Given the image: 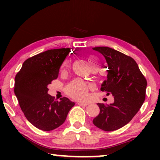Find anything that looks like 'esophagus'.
Returning a JSON list of instances; mask_svg holds the SVG:
<instances>
[{"mask_svg":"<svg viewBox=\"0 0 160 160\" xmlns=\"http://www.w3.org/2000/svg\"><path fill=\"white\" fill-rule=\"evenodd\" d=\"M78 105H79V106H87V103H84V102H78Z\"/></svg>","mask_w":160,"mask_h":160,"instance_id":"1","label":"esophagus"}]
</instances>
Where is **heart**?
<instances>
[{
    "instance_id": "1",
    "label": "heart",
    "mask_w": 160,
    "mask_h": 160,
    "mask_svg": "<svg viewBox=\"0 0 160 160\" xmlns=\"http://www.w3.org/2000/svg\"><path fill=\"white\" fill-rule=\"evenodd\" d=\"M88 61L91 66L97 64L98 59L95 56H89L88 58ZM70 65V61L68 59H66L62 63L63 68H68ZM93 87V85L90 83L81 79H75L72 81L67 84L65 87V91L68 95L78 101H87L89 98V90Z\"/></svg>"
}]
</instances>
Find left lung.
Masks as SVG:
<instances>
[{"label": "left lung", "instance_id": "1", "mask_svg": "<svg viewBox=\"0 0 160 160\" xmlns=\"http://www.w3.org/2000/svg\"><path fill=\"white\" fill-rule=\"evenodd\" d=\"M106 59L107 79L100 90L111 94L114 102L98 103L100 113L93 124L104 131H113L129 123L143 105L147 82L136 62L130 57L107 47L92 48Z\"/></svg>", "mask_w": 160, "mask_h": 160}]
</instances>
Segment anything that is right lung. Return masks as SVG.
<instances>
[{
    "instance_id": "right-lung-1",
    "label": "right lung",
    "mask_w": 160,
    "mask_h": 160,
    "mask_svg": "<svg viewBox=\"0 0 160 160\" xmlns=\"http://www.w3.org/2000/svg\"><path fill=\"white\" fill-rule=\"evenodd\" d=\"M70 48L49 49L23 62L15 76L14 94L27 119L39 130H53L64 123L75 103L68 98L55 101L48 85L58 77L59 70Z\"/></svg>"
}]
</instances>
